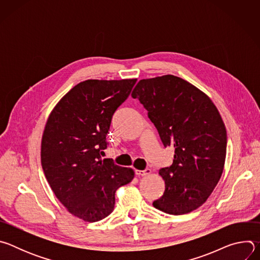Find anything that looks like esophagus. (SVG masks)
I'll return each mask as SVG.
<instances>
[{"mask_svg":"<svg viewBox=\"0 0 260 260\" xmlns=\"http://www.w3.org/2000/svg\"><path fill=\"white\" fill-rule=\"evenodd\" d=\"M149 174H151V170L150 169H145V170H143V171H141V170H136V175H138V176H147V175H149Z\"/></svg>","mask_w":260,"mask_h":260,"instance_id":"34e87169","label":"esophagus"}]
</instances>
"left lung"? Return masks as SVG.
I'll list each match as a JSON object with an SVG mask.
<instances>
[{
  "mask_svg": "<svg viewBox=\"0 0 260 260\" xmlns=\"http://www.w3.org/2000/svg\"><path fill=\"white\" fill-rule=\"evenodd\" d=\"M132 96L147 110L164 146L175 148L172 166L159 170L166 189L153 206L171 215L198 209L211 196L225 162L226 129L216 106L174 75L140 80Z\"/></svg>",
  "mask_w": 260,
  "mask_h": 260,
  "instance_id": "1",
  "label": "left lung"
}]
</instances>
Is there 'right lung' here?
Instances as JSON below:
<instances>
[{"instance_id":"1","label":"right lung","mask_w":260,"mask_h":260,"mask_svg":"<svg viewBox=\"0 0 260 260\" xmlns=\"http://www.w3.org/2000/svg\"><path fill=\"white\" fill-rule=\"evenodd\" d=\"M137 79L86 80L54 107L42 137L41 164L52 191L68 211L95 222L113 212L115 191L135 176L132 169L102 159L117 108Z\"/></svg>"}]
</instances>
